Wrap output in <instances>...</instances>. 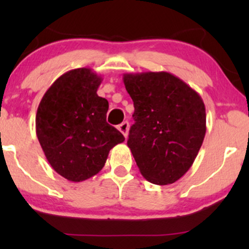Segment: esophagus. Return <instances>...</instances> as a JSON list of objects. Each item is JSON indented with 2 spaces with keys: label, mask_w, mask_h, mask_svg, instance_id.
Masks as SVG:
<instances>
[{
  "label": "esophagus",
  "mask_w": 249,
  "mask_h": 249,
  "mask_svg": "<svg viewBox=\"0 0 249 249\" xmlns=\"http://www.w3.org/2000/svg\"><path fill=\"white\" fill-rule=\"evenodd\" d=\"M128 123L127 122H123L121 125H118V130L121 131V132L124 134L125 138H127V134H128Z\"/></svg>",
  "instance_id": "1"
}]
</instances>
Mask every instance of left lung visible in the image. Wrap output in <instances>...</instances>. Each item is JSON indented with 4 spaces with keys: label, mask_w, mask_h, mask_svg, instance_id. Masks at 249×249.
<instances>
[{
    "label": "left lung",
    "mask_w": 249,
    "mask_h": 249,
    "mask_svg": "<svg viewBox=\"0 0 249 249\" xmlns=\"http://www.w3.org/2000/svg\"><path fill=\"white\" fill-rule=\"evenodd\" d=\"M134 124L127 146L142 176L156 185L173 184L192 166L206 133L201 97L172 73H125Z\"/></svg>",
    "instance_id": "obj_1"
}]
</instances>
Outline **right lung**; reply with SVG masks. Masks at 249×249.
<instances>
[{"instance_id":"obj_1","label":"right lung","mask_w":249,"mask_h":249,"mask_svg":"<svg viewBox=\"0 0 249 249\" xmlns=\"http://www.w3.org/2000/svg\"><path fill=\"white\" fill-rule=\"evenodd\" d=\"M102 77L89 68L63 73L43 96L36 134L51 167L79 182L104 167L108 152L125 141L107 123L108 102L97 95Z\"/></svg>"}]
</instances>
